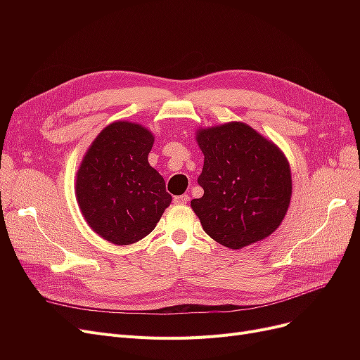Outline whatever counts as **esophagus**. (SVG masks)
Wrapping results in <instances>:
<instances>
[{"mask_svg":"<svg viewBox=\"0 0 360 360\" xmlns=\"http://www.w3.org/2000/svg\"><path fill=\"white\" fill-rule=\"evenodd\" d=\"M189 200V195H177V197H174V202L176 204H188Z\"/></svg>","mask_w":360,"mask_h":360,"instance_id":"obj_1","label":"esophagus"}]
</instances>
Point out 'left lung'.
Instances as JSON below:
<instances>
[{"label": "left lung", "mask_w": 360, "mask_h": 360, "mask_svg": "<svg viewBox=\"0 0 360 360\" xmlns=\"http://www.w3.org/2000/svg\"><path fill=\"white\" fill-rule=\"evenodd\" d=\"M204 195L191 205L213 240L242 249L263 240L284 219L291 198L285 156L245 123L200 130Z\"/></svg>", "instance_id": "1"}]
</instances>
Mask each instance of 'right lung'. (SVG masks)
I'll use <instances>...</instances> for the list:
<instances>
[{
    "instance_id": "add662e5",
    "label": "right lung",
    "mask_w": 360,
    "mask_h": 360,
    "mask_svg": "<svg viewBox=\"0 0 360 360\" xmlns=\"http://www.w3.org/2000/svg\"><path fill=\"white\" fill-rule=\"evenodd\" d=\"M153 143L143 126L115 122L94 139L81 163L76 197L86 222L108 242L141 240L171 204L165 180L147 159Z\"/></svg>"
}]
</instances>
